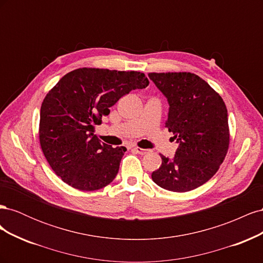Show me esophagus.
<instances>
[{
  "mask_svg": "<svg viewBox=\"0 0 263 263\" xmlns=\"http://www.w3.org/2000/svg\"><path fill=\"white\" fill-rule=\"evenodd\" d=\"M133 150L135 151V153H137L139 155H146V154L149 153L148 149H142V148H139V147H135Z\"/></svg>",
  "mask_w": 263,
  "mask_h": 263,
  "instance_id": "esophagus-1",
  "label": "esophagus"
}]
</instances>
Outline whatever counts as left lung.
<instances>
[{
    "instance_id": "1",
    "label": "left lung",
    "mask_w": 263,
    "mask_h": 263,
    "mask_svg": "<svg viewBox=\"0 0 263 263\" xmlns=\"http://www.w3.org/2000/svg\"><path fill=\"white\" fill-rule=\"evenodd\" d=\"M168 101L165 127L178 149L172 159L151 174L154 182L171 192H187L208 182L224 161L229 146L228 115L224 101L208 82L190 72L149 73Z\"/></svg>"
}]
</instances>
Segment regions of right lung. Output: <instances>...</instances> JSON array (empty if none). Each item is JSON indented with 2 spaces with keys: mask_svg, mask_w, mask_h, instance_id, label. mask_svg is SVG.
<instances>
[{
  "mask_svg": "<svg viewBox=\"0 0 263 263\" xmlns=\"http://www.w3.org/2000/svg\"><path fill=\"white\" fill-rule=\"evenodd\" d=\"M149 84L137 71L81 68L62 77L41 107L39 141L51 169L81 191L106 186L119 170L125 147L101 142L95 126L132 90Z\"/></svg>",
  "mask_w": 263,
  "mask_h": 263,
  "instance_id": "obj_1",
  "label": "right lung"
}]
</instances>
